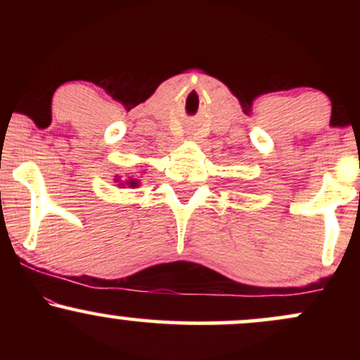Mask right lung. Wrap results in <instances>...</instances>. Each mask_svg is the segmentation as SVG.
<instances>
[{"instance_id":"1","label":"right lung","mask_w":360,"mask_h":360,"mask_svg":"<svg viewBox=\"0 0 360 360\" xmlns=\"http://www.w3.org/2000/svg\"><path fill=\"white\" fill-rule=\"evenodd\" d=\"M115 183H117L118 188H139L140 186V179L137 176H127V177H122V176H115Z\"/></svg>"}]
</instances>
